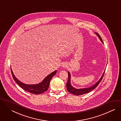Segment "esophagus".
I'll list each match as a JSON object with an SVG mask.
<instances>
[{"label":"esophagus","mask_w":121,"mask_h":121,"mask_svg":"<svg viewBox=\"0 0 121 121\" xmlns=\"http://www.w3.org/2000/svg\"><path fill=\"white\" fill-rule=\"evenodd\" d=\"M61 66H62V67L63 68H66V67L67 66V64H66V63H63L62 64Z\"/></svg>","instance_id":"obj_1"}]
</instances>
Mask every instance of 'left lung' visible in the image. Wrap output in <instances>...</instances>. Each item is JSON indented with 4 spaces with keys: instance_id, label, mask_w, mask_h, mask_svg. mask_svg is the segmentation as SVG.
I'll use <instances>...</instances> for the list:
<instances>
[{
    "instance_id": "left-lung-1",
    "label": "left lung",
    "mask_w": 121,
    "mask_h": 121,
    "mask_svg": "<svg viewBox=\"0 0 121 121\" xmlns=\"http://www.w3.org/2000/svg\"><path fill=\"white\" fill-rule=\"evenodd\" d=\"M96 35L98 36V37H99V38L100 39V40L102 42V43H104L103 40H102L101 37H100V35L98 33H96ZM104 72H105V70L104 71V72L102 76H101V78H100V79L95 84H94L93 86H91V87H89L88 88L77 89L71 86V83H70V74L69 72H68V81H67V83L66 84L67 89L68 91V92H69V93H70L72 94H73L74 95H82L89 93V92H91L92 90H93V89H94L98 85V84L100 83V82H101V81L102 80V79L104 77Z\"/></svg>"
}]
</instances>
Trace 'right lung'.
I'll return each instance as SVG.
<instances>
[{"instance_id":"right-lung-1","label":"right lung","mask_w":121,"mask_h":121,"mask_svg":"<svg viewBox=\"0 0 121 121\" xmlns=\"http://www.w3.org/2000/svg\"><path fill=\"white\" fill-rule=\"evenodd\" d=\"M11 71L14 80L22 89L28 92L36 95L42 94L48 89L51 80L57 72L56 70L52 72V73L48 75L47 77H46L39 84L34 85H28L24 84L18 80L13 74V71L11 69Z\"/></svg>"}]
</instances>
